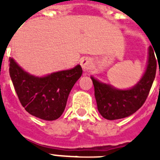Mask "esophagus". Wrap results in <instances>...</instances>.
I'll return each mask as SVG.
<instances>
[{
    "mask_svg": "<svg viewBox=\"0 0 160 160\" xmlns=\"http://www.w3.org/2000/svg\"><path fill=\"white\" fill-rule=\"evenodd\" d=\"M80 65L82 67V69L84 70V72H88L89 70L92 68V62L90 58L88 57H85L83 59L80 61Z\"/></svg>",
    "mask_w": 160,
    "mask_h": 160,
    "instance_id": "1",
    "label": "esophagus"
}]
</instances>
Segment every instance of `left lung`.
<instances>
[{"instance_id":"obj_1","label":"left lung","mask_w":160,"mask_h":160,"mask_svg":"<svg viewBox=\"0 0 160 160\" xmlns=\"http://www.w3.org/2000/svg\"><path fill=\"white\" fill-rule=\"evenodd\" d=\"M157 60L158 57L156 59L153 49L150 46L148 49V66L144 74L135 86L127 90L117 89L109 84L99 82L92 76L91 77L94 86L98 110L103 118L108 120L127 118L143 105L154 80Z\"/></svg>"}]
</instances>
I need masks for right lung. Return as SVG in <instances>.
Listing matches in <instances>:
<instances>
[{"mask_svg": "<svg viewBox=\"0 0 160 160\" xmlns=\"http://www.w3.org/2000/svg\"><path fill=\"white\" fill-rule=\"evenodd\" d=\"M9 73L19 102L26 111L46 121L59 118L73 85L82 74L80 65L43 77L30 74L9 58Z\"/></svg>", "mask_w": 160, "mask_h": 160, "instance_id": "add662e5", "label": "right lung"}]
</instances>
